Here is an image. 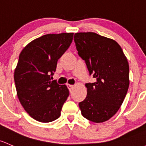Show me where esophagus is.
I'll use <instances>...</instances> for the list:
<instances>
[{
    "mask_svg": "<svg viewBox=\"0 0 146 146\" xmlns=\"http://www.w3.org/2000/svg\"><path fill=\"white\" fill-rule=\"evenodd\" d=\"M67 87H68V88L69 91L71 92V91H72V90H73V85H69V84H68V85H67Z\"/></svg>",
    "mask_w": 146,
    "mask_h": 146,
    "instance_id": "34e87169",
    "label": "esophagus"
}]
</instances>
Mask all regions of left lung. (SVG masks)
I'll return each instance as SVG.
<instances>
[{
	"label": "left lung",
	"mask_w": 146,
	"mask_h": 146,
	"mask_svg": "<svg viewBox=\"0 0 146 146\" xmlns=\"http://www.w3.org/2000/svg\"><path fill=\"white\" fill-rule=\"evenodd\" d=\"M78 54L96 80L85 86L87 95L79 103L82 116L93 122L113 117L123 103L129 85V64L119 44L93 32L74 35Z\"/></svg>",
	"instance_id": "left-lung-1"
}]
</instances>
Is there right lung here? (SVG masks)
I'll use <instances>...</instances> for the list:
<instances>
[{
	"label": "right lung",
	"mask_w": 146,
	"mask_h": 146,
	"mask_svg": "<svg viewBox=\"0 0 146 146\" xmlns=\"http://www.w3.org/2000/svg\"><path fill=\"white\" fill-rule=\"evenodd\" d=\"M73 33L47 34L21 51L14 79L18 99L32 118L50 122L59 117L69 95L65 85L52 80L57 61L73 41Z\"/></svg>",
	"instance_id": "1"
}]
</instances>
